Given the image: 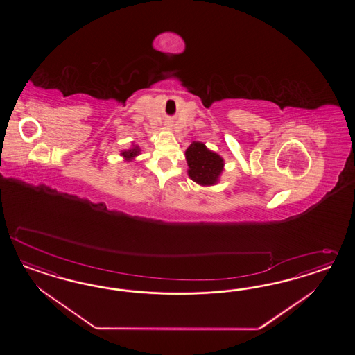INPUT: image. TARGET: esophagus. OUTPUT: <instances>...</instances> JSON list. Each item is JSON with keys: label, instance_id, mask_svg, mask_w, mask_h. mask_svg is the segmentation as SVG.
I'll return each instance as SVG.
<instances>
[{"label": "esophagus", "instance_id": "1", "mask_svg": "<svg viewBox=\"0 0 355 355\" xmlns=\"http://www.w3.org/2000/svg\"><path fill=\"white\" fill-rule=\"evenodd\" d=\"M173 123L171 121H168V122H165V128L166 129H172Z\"/></svg>", "mask_w": 355, "mask_h": 355}]
</instances>
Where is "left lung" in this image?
I'll use <instances>...</instances> for the list:
<instances>
[{"instance_id":"8db88e82","label":"left lung","mask_w":355,"mask_h":355,"mask_svg":"<svg viewBox=\"0 0 355 355\" xmlns=\"http://www.w3.org/2000/svg\"><path fill=\"white\" fill-rule=\"evenodd\" d=\"M184 156L189 166L187 174L193 182L205 187L220 182L225 162L218 153L207 148L205 143L195 140L184 150Z\"/></svg>"}]
</instances>
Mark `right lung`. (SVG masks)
I'll use <instances>...</instances> for the list:
<instances>
[{"label":"right lung","mask_w":355,"mask_h":355,"mask_svg":"<svg viewBox=\"0 0 355 355\" xmlns=\"http://www.w3.org/2000/svg\"><path fill=\"white\" fill-rule=\"evenodd\" d=\"M140 155V147L137 144H132L129 150H121V156L125 159V162H132L137 156Z\"/></svg>","instance_id":"1"}]
</instances>
